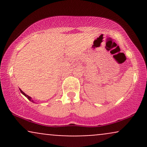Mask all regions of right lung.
<instances>
[{
	"label": "right lung",
	"instance_id": "add662e5",
	"mask_svg": "<svg viewBox=\"0 0 147 147\" xmlns=\"http://www.w3.org/2000/svg\"><path fill=\"white\" fill-rule=\"evenodd\" d=\"M20 91H21V93H22V94H23V95H24V96H25V97H27V98H28V99H29V100H30V101H31V102H32L34 103V100H32V97H30L29 95H26V94H25L24 92H23V91H22V90H21V89H20Z\"/></svg>",
	"mask_w": 147,
	"mask_h": 147
}]
</instances>
